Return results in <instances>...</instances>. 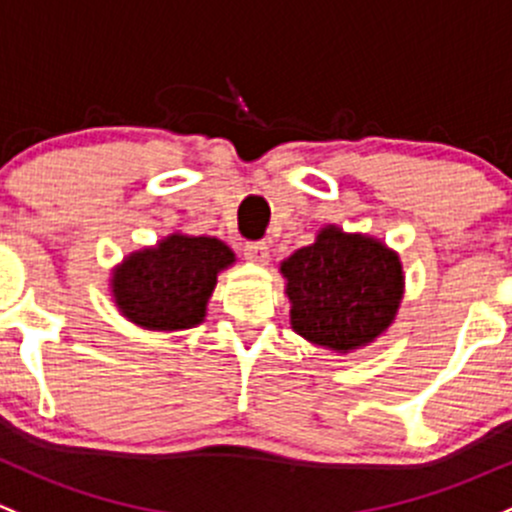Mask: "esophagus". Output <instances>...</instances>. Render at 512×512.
<instances>
[{"label":"esophagus","instance_id":"esophagus-1","mask_svg":"<svg viewBox=\"0 0 512 512\" xmlns=\"http://www.w3.org/2000/svg\"><path fill=\"white\" fill-rule=\"evenodd\" d=\"M245 255L247 260L255 262V265H270V247L265 242H250L245 247Z\"/></svg>","mask_w":512,"mask_h":512}]
</instances>
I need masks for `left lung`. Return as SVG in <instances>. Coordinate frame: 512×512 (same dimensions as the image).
I'll use <instances>...</instances> for the list:
<instances>
[{"label": "left lung", "instance_id": "1", "mask_svg": "<svg viewBox=\"0 0 512 512\" xmlns=\"http://www.w3.org/2000/svg\"><path fill=\"white\" fill-rule=\"evenodd\" d=\"M279 272L294 333L338 355L378 341L405 297L400 255L385 240L331 223L279 262Z\"/></svg>", "mask_w": 512, "mask_h": 512}]
</instances>
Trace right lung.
Returning <instances> with one entry per match:
<instances>
[{
  "mask_svg": "<svg viewBox=\"0 0 512 512\" xmlns=\"http://www.w3.org/2000/svg\"><path fill=\"white\" fill-rule=\"evenodd\" d=\"M233 265L235 252L223 240L176 230L129 252L112 270L110 297L144 331H184L206 321L218 274Z\"/></svg>",
  "mask_w": 512,
  "mask_h": 512,
  "instance_id": "add662e5",
  "label": "right lung"
}]
</instances>
